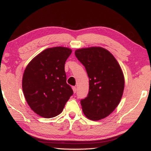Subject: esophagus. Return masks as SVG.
<instances>
[{"mask_svg": "<svg viewBox=\"0 0 151 151\" xmlns=\"http://www.w3.org/2000/svg\"><path fill=\"white\" fill-rule=\"evenodd\" d=\"M72 88H73V91L74 93H76V91H77V88H76V87H75V86H73V87H72Z\"/></svg>", "mask_w": 151, "mask_h": 151, "instance_id": "esophagus-1", "label": "esophagus"}]
</instances>
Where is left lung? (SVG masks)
I'll list each match as a JSON object with an SVG mask.
<instances>
[{
  "mask_svg": "<svg viewBox=\"0 0 151 151\" xmlns=\"http://www.w3.org/2000/svg\"><path fill=\"white\" fill-rule=\"evenodd\" d=\"M78 60L84 66L89 78L88 96L81 100L82 111L91 120L109 116L118 106L124 88V76L112 53L100 47L78 49Z\"/></svg>",
  "mask_w": 151,
  "mask_h": 151,
  "instance_id": "1",
  "label": "left lung"
}]
</instances>
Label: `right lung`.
<instances>
[{
    "mask_svg": "<svg viewBox=\"0 0 151 151\" xmlns=\"http://www.w3.org/2000/svg\"><path fill=\"white\" fill-rule=\"evenodd\" d=\"M72 50L55 47L45 49L29 62L22 80L24 96L37 115L51 118L63 111L73 92L67 84L65 64Z\"/></svg>",
    "mask_w": 151,
    "mask_h": 151,
    "instance_id": "right-lung-1",
    "label": "right lung"
}]
</instances>
